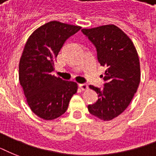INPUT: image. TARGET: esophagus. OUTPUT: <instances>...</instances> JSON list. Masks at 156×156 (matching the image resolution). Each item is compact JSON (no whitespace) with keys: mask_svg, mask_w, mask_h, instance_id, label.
Returning a JSON list of instances; mask_svg holds the SVG:
<instances>
[{"mask_svg":"<svg viewBox=\"0 0 156 156\" xmlns=\"http://www.w3.org/2000/svg\"><path fill=\"white\" fill-rule=\"evenodd\" d=\"M79 87L82 89L83 90H87L88 89V85L87 83H81L79 84Z\"/></svg>","mask_w":156,"mask_h":156,"instance_id":"1","label":"esophagus"}]
</instances>
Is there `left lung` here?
Masks as SVG:
<instances>
[{"instance_id": "8db88e82", "label": "left lung", "mask_w": 156, "mask_h": 156, "mask_svg": "<svg viewBox=\"0 0 156 156\" xmlns=\"http://www.w3.org/2000/svg\"><path fill=\"white\" fill-rule=\"evenodd\" d=\"M82 32L95 47L100 66L106 68L104 87L90 88L98 100L88 105L91 115L110 121L121 114L130 104L140 83V64L131 40L115 25H104Z\"/></svg>"}]
</instances>
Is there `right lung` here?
I'll list each match as a JSON object with an SVG mask.
<instances>
[{
	"instance_id": "add662e5",
	"label": "right lung",
	"mask_w": 156,
	"mask_h": 156,
	"mask_svg": "<svg viewBox=\"0 0 156 156\" xmlns=\"http://www.w3.org/2000/svg\"><path fill=\"white\" fill-rule=\"evenodd\" d=\"M81 28L52 21L35 30L27 41L19 62V81L28 105L40 118L61 116L77 92V83L55 77L52 72L65 42Z\"/></svg>"
}]
</instances>
